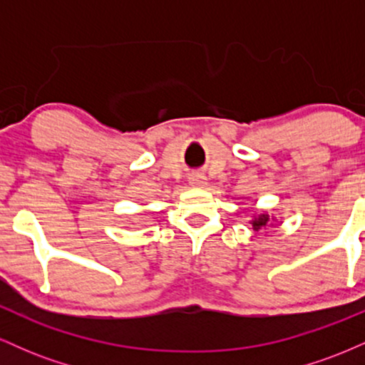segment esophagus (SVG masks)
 <instances>
[{
  "label": "esophagus",
  "mask_w": 365,
  "mask_h": 365,
  "mask_svg": "<svg viewBox=\"0 0 365 365\" xmlns=\"http://www.w3.org/2000/svg\"><path fill=\"white\" fill-rule=\"evenodd\" d=\"M206 183H207V178L204 177V175H194V177H190L192 187L202 188V187H206Z\"/></svg>",
  "instance_id": "1"
}]
</instances>
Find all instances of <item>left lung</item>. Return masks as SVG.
Instances as JSON below:
<instances>
[{"label":"left lung","mask_w":365,"mask_h":365,"mask_svg":"<svg viewBox=\"0 0 365 365\" xmlns=\"http://www.w3.org/2000/svg\"><path fill=\"white\" fill-rule=\"evenodd\" d=\"M274 221L276 217L267 215L266 211H255L252 215V221H250V225H252L254 232H259V230L267 228V226H273Z\"/></svg>","instance_id":"left-lung-1"}]
</instances>
